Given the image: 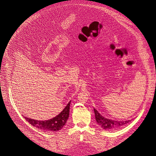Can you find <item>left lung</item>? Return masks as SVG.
<instances>
[{
  "label": "left lung",
  "instance_id": "8db88e82",
  "mask_svg": "<svg viewBox=\"0 0 156 156\" xmlns=\"http://www.w3.org/2000/svg\"><path fill=\"white\" fill-rule=\"evenodd\" d=\"M94 114H95V118L97 123L100 125L103 129L105 130H110L112 129H116L119 128L120 127L128 123L130 120H126V121H116V120H112L111 119H106L103 116H101L98 111L94 108Z\"/></svg>",
  "mask_w": 156,
  "mask_h": 156
}]
</instances>
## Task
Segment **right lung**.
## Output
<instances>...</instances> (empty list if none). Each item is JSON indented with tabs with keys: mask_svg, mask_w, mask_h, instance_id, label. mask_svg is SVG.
I'll return each instance as SVG.
<instances>
[{
	"mask_svg": "<svg viewBox=\"0 0 156 156\" xmlns=\"http://www.w3.org/2000/svg\"><path fill=\"white\" fill-rule=\"evenodd\" d=\"M71 101L68 103L63 111L59 115L53 118L52 119L44 121H39L25 117L27 121L29 122L32 126L39 129L48 131H57L62 128L66 123L69 114V106Z\"/></svg>",
	"mask_w": 156,
	"mask_h": 156,
	"instance_id": "right-lung-1",
	"label": "right lung"
}]
</instances>
